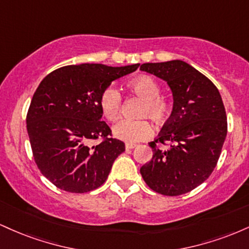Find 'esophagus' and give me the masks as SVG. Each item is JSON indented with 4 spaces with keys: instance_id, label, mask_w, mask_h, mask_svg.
Returning a JSON list of instances; mask_svg holds the SVG:
<instances>
[{
    "instance_id": "obj_1",
    "label": "esophagus",
    "mask_w": 249,
    "mask_h": 249,
    "mask_svg": "<svg viewBox=\"0 0 249 249\" xmlns=\"http://www.w3.org/2000/svg\"><path fill=\"white\" fill-rule=\"evenodd\" d=\"M136 146H137V144H133V142H126V144H125L126 150H131V148H134Z\"/></svg>"
}]
</instances>
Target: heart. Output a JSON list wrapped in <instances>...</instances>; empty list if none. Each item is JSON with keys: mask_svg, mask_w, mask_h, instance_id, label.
Listing matches in <instances>:
<instances>
[{"mask_svg": "<svg viewBox=\"0 0 249 249\" xmlns=\"http://www.w3.org/2000/svg\"><path fill=\"white\" fill-rule=\"evenodd\" d=\"M128 88L144 101V104L142 105L139 111V116L148 117L154 123H162L167 118L170 105L162 97L159 96L160 88L152 77H136L128 83ZM99 107L105 118H107L108 121H115L122 107V96L117 88L108 85L103 90L99 98ZM112 132L117 139L127 142H136L148 138L152 134V127L145 119H138V121L121 119L112 126Z\"/></svg>", "mask_w": 249, "mask_h": 249, "instance_id": "b5f03b06", "label": "heart"}]
</instances>
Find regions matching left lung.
<instances>
[{"label":"left lung","instance_id":"left-lung-1","mask_svg":"<svg viewBox=\"0 0 249 249\" xmlns=\"http://www.w3.org/2000/svg\"><path fill=\"white\" fill-rule=\"evenodd\" d=\"M141 70L167 83L172 91L170 119L154 142L153 156L141 167L147 186L164 196H180L206 180L221 153L227 117L219 90L186 62L144 63ZM168 141L170 146L162 149Z\"/></svg>","mask_w":249,"mask_h":249}]
</instances>
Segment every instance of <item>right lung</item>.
Masks as SVG:
<instances>
[{
	"instance_id": "1",
	"label": "right lung",
	"mask_w": 249,
	"mask_h": 249,
	"mask_svg": "<svg viewBox=\"0 0 249 249\" xmlns=\"http://www.w3.org/2000/svg\"><path fill=\"white\" fill-rule=\"evenodd\" d=\"M138 67L67 65L39 83L28 111L27 130L37 166L56 187L85 193L104 184L125 144L107 138L111 130L101 121L99 98L111 83ZM98 138L105 141L91 145Z\"/></svg>"
}]
</instances>
